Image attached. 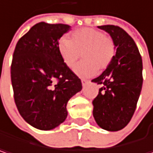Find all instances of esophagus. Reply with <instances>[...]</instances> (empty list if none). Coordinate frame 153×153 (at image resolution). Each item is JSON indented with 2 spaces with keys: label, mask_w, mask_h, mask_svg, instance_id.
<instances>
[{
  "label": "esophagus",
  "mask_w": 153,
  "mask_h": 153,
  "mask_svg": "<svg viewBox=\"0 0 153 153\" xmlns=\"http://www.w3.org/2000/svg\"><path fill=\"white\" fill-rule=\"evenodd\" d=\"M89 81L87 80V79H81V83H82V86H86Z\"/></svg>",
  "instance_id": "esophagus-1"
}]
</instances>
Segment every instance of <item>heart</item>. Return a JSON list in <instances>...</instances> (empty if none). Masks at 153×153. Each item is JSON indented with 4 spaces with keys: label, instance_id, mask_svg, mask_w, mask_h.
<instances>
[{
    "label": "heart",
    "instance_id": "b5f03b06",
    "mask_svg": "<svg viewBox=\"0 0 153 153\" xmlns=\"http://www.w3.org/2000/svg\"><path fill=\"white\" fill-rule=\"evenodd\" d=\"M58 51L64 64L72 68L82 55L74 72L81 78H89L104 70L112 63L117 52L113 39L102 31L93 28H82L71 34V38L62 36L58 42Z\"/></svg>",
    "mask_w": 153,
    "mask_h": 153
}]
</instances>
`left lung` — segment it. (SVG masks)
I'll list each match as a JSON object with an SVG mask.
<instances>
[{"mask_svg":"<svg viewBox=\"0 0 153 153\" xmlns=\"http://www.w3.org/2000/svg\"><path fill=\"white\" fill-rule=\"evenodd\" d=\"M111 36L117 46L112 63L92 82L102 84L93 101V116L105 131H117L131 121L143 85V63L134 40L115 25L98 26Z\"/></svg>","mask_w":153,"mask_h":153,"instance_id":"1","label":"left lung"}]
</instances>
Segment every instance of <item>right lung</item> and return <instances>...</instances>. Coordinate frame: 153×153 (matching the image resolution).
<instances>
[{"label": "right lung", "mask_w": 153, "mask_h": 153, "mask_svg": "<svg viewBox=\"0 0 153 153\" xmlns=\"http://www.w3.org/2000/svg\"><path fill=\"white\" fill-rule=\"evenodd\" d=\"M71 30L66 24L41 22L16 44L11 82L17 109L41 131L59 126L67 117L68 101L82 89L81 81L61 59L58 42Z\"/></svg>", "instance_id": "right-lung-1"}]
</instances>
